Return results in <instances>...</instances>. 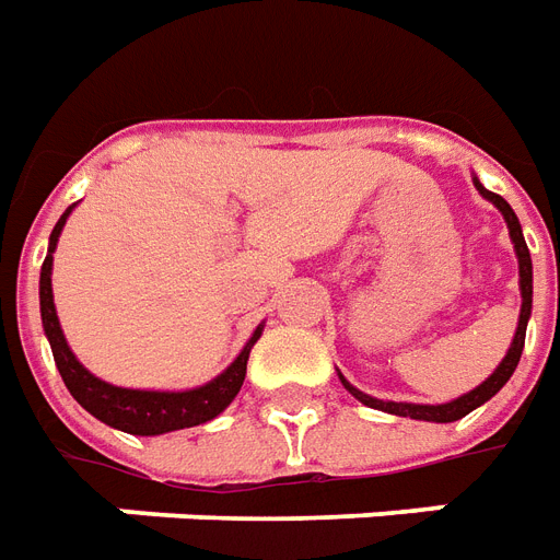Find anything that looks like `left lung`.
Here are the masks:
<instances>
[{
  "mask_svg": "<svg viewBox=\"0 0 560 560\" xmlns=\"http://www.w3.org/2000/svg\"><path fill=\"white\" fill-rule=\"evenodd\" d=\"M475 188L481 191V197H487L490 203L499 209L508 221V230H511V242H514V250H516V259H520V295H523V306H520V325H516V334H514V342L508 348V354L499 365H495V372L487 377L485 384L475 386L472 393L460 395L455 401H448V405H407V401H381V398H372V395L360 393L357 386H351L339 375L342 386L348 393L354 395L357 401H363L365 407H375V410H384V413H393V416H410V419H422V422H457V419H464L466 413H472L475 407H481L485 401H490L499 389H502L511 375H514L516 363H520V354H523V345H525V327H528V318H532V254H528V247H525V238H523V226L516 221L514 209L508 206V200L493 191H487L485 185L472 179Z\"/></svg>",
  "mask_w": 560,
  "mask_h": 560,
  "instance_id": "left-lung-1",
  "label": "left lung"
}]
</instances>
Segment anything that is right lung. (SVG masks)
<instances>
[{"label":"right lung","instance_id":"right-lung-1","mask_svg":"<svg viewBox=\"0 0 560 560\" xmlns=\"http://www.w3.org/2000/svg\"><path fill=\"white\" fill-rule=\"evenodd\" d=\"M70 212H73V206L58 218L56 230L49 235V250H46L44 268H40V318H44L46 339H49L58 372H61V381L70 389V395L85 407L88 413L96 416L100 422L138 436H155L167 434V431H179V428H195V424H203L209 419H215L218 413H224L226 405L233 401L242 384H245L247 357H250V348H254V342L262 334V327H256L250 342L242 348V354L235 357L233 363L226 365L215 381L197 386V389H185V393L124 389V386L105 384V381L91 375L85 365L75 360L65 334H61L56 301H52V254H56L58 235L65 230Z\"/></svg>","mask_w":560,"mask_h":560}]
</instances>
